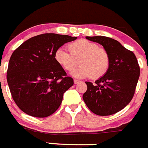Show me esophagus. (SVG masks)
<instances>
[{"instance_id": "1", "label": "esophagus", "mask_w": 148, "mask_h": 148, "mask_svg": "<svg viewBox=\"0 0 148 148\" xmlns=\"http://www.w3.org/2000/svg\"><path fill=\"white\" fill-rule=\"evenodd\" d=\"M80 83H81V81H79V80H76V79L74 80V84H80Z\"/></svg>"}]
</instances>
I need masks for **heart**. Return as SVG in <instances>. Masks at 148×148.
Returning a JSON list of instances; mask_svg holds the SVG:
<instances>
[{"instance_id": "obj_1", "label": "heart", "mask_w": 148, "mask_h": 148, "mask_svg": "<svg viewBox=\"0 0 148 148\" xmlns=\"http://www.w3.org/2000/svg\"><path fill=\"white\" fill-rule=\"evenodd\" d=\"M70 53L62 48L54 54L56 62L67 71H71L78 62L81 65L71 73L75 78L91 77L97 79L103 76L110 66L109 53L105 49L99 47L94 42L80 39L67 46Z\"/></svg>"}]
</instances>
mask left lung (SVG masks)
<instances>
[{
    "mask_svg": "<svg viewBox=\"0 0 148 148\" xmlns=\"http://www.w3.org/2000/svg\"><path fill=\"white\" fill-rule=\"evenodd\" d=\"M86 38L99 43L109 53L110 62L105 75L95 81L86 82L83 99L88 109L98 115H110L125 108L134 97L140 69L133 52L118 40L105 36Z\"/></svg>",
    "mask_w": 148,
    "mask_h": 148,
    "instance_id": "left-lung-1",
    "label": "left lung"
}]
</instances>
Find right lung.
<instances>
[{
  "label": "right lung",
  "instance_id": "1",
  "mask_svg": "<svg viewBox=\"0 0 148 148\" xmlns=\"http://www.w3.org/2000/svg\"><path fill=\"white\" fill-rule=\"evenodd\" d=\"M77 37L45 33L28 39L11 56L7 82L19 109L36 118H46L60 106L63 94L73 85L54 54Z\"/></svg>",
  "mask_w": 148,
  "mask_h": 148
}]
</instances>
